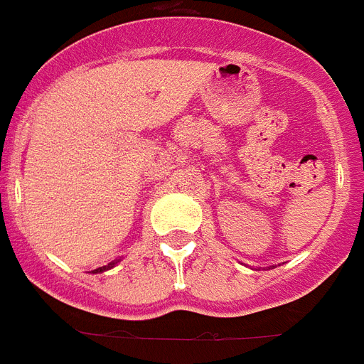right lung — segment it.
Returning a JSON list of instances; mask_svg holds the SVG:
<instances>
[{
    "label": "right lung",
    "instance_id": "right-lung-1",
    "mask_svg": "<svg viewBox=\"0 0 364 364\" xmlns=\"http://www.w3.org/2000/svg\"><path fill=\"white\" fill-rule=\"evenodd\" d=\"M111 266H113V264H109V266H104V268H98V269H95V272H104V269L111 268Z\"/></svg>",
    "mask_w": 364,
    "mask_h": 364
}]
</instances>
